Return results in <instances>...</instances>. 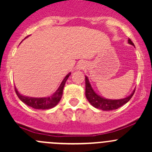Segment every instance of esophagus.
Here are the masks:
<instances>
[{"instance_id":"34e87169","label":"esophagus","mask_w":152,"mask_h":152,"mask_svg":"<svg viewBox=\"0 0 152 152\" xmlns=\"http://www.w3.org/2000/svg\"><path fill=\"white\" fill-rule=\"evenodd\" d=\"M85 67V64L84 62H80V63L78 64L77 65V69L78 70H82Z\"/></svg>"}]
</instances>
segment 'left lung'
Returning a JSON list of instances; mask_svg holds the SVG:
<instances>
[{"instance_id":"obj_1","label":"left lung","mask_w":152,"mask_h":152,"mask_svg":"<svg viewBox=\"0 0 152 152\" xmlns=\"http://www.w3.org/2000/svg\"><path fill=\"white\" fill-rule=\"evenodd\" d=\"M129 43L134 45V43L132 42L130 39H128ZM134 91L128 97L123 99H118V100H110V99H105L102 98L99 95L96 94L93 91V88L90 86L87 77H85V96L88 102L91 104L94 107L100 110H104V111H109V110H113L118 109L121 106L126 104L131 99L132 96L134 95Z\"/></svg>"}]
</instances>
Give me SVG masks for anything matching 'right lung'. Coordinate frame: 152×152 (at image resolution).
<instances>
[{"instance_id": "obj_1", "label": "right lung", "mask_w": 152, "mask_h": 152, "mask_svg": "<svg viewBox=\"0 0 152 152\" xmlns=\"http://www.w3.org/2000/svg\"><path fill=\"white\" fill-rule=\"evenodd\" d=\"M70 73H68L63 81L61 83L60 86L58 88V90L52 95L50 97L47 98H31V97H26V96H22L18 92L17 89L15 88V93L17 96H18L20 99L29 107H32L34 109H37V110H48V109L53 108L55 107L60 101L61 98L62 96V92H63L64 86L65 85L67 79L70 76Z\"/></svg>"}]
</instances>
